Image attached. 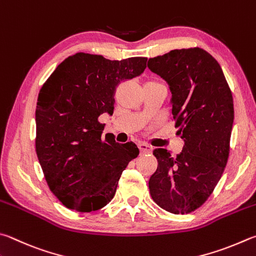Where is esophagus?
Here are the masks:
<instances>
[{"label":"esophagus","mask_w":256,"mask_h":256,"mask_svg":"<svg viewBox=\"0 0 256 256\" xmlns=\"http://www.w3.org/2000/svg\"><path fill=\"white\" fill-rule=\"evenodd\" d=\"M138 150L141 153H150L152 152V148L146 143H140L138 144Z\"/></svg>","instance_id":"34e87169"}]
</instances>
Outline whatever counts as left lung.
I'll return each mask as SVG.
<instances>
[{
	"label": "left lung",
	"mask_w": 256,
	"mask_h": 256,
	"mask_svg": "<svg viewBox=\"0 0 256 256\" xmlns=\"http://www.w3.org/2000/svg\"><path fill=\"white\" fill-rule=\"evenodd\" d=\"M148 67L169 85L176 128L184 144L176 158L156 148L151 197L164 210L189 214L215 189L228 160L233 96L217 60L202 48L176 49L150 58Z\"/></svg>",
	"instance_id": "obj_1"
}]
</instances>
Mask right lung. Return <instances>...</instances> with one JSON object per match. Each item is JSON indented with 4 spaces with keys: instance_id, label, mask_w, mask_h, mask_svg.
Masks as SVG:
<instances>
[{
    "instance_id": "right-lung-1",
    "label": "right lung",
    "mask_w": 256,
    "mask_h": 256,
    "mask_svg": "<svg viewBox=\"0 0 256 256\" xmlns=\"http://www.w3.org/2000/svg\"><path fill=\"white\" fill-rule=\"evenodd\" d=\"M146 58L110 60L78 52L58 64L41 87L36 110V152L46 181L64 206L98 210L112 200L128 162L138 156L133 142L102 136V114H113L120 82L140 76Z\"/></svg>"
}]
</instances>
